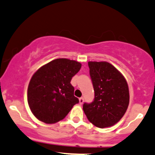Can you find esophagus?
<instances>
[{
    "label": "esophagus",
    "instance_id": "esophagus-1",
    "mask_svg": "<svg viewBox=\"0 0 155 155\" xmlns=\"http://www.w3.org/2000/svg\"><path fill=\"white\" fill-rule=\"evenodd\" d=\"M79 103L80 104H82L83 102H84V98H83V97H80V98L79 99Z\"/></svg>",
    "mask_w": 155,
    "mask_h": 155
}]
</instances>
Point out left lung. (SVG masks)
<instances>
[{"mask_svg":"<svg viewBox=\"0 0 155 155\" xmlns=\"http://www.w3.org/2000/svg\"><path fill=\"white\" fill-rule=\"evenodd\" d=\"M88 67L94 99L91 103H84L83 110L95 126H112L121 120L128 108V84L122 73L107 61H89Z\"/></svg>","mask_w":155,"mask_h":155,"instance_id":"8db88e82","label":"left lung"}]
</instances>
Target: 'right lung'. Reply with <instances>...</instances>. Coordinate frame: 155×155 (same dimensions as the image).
Segmentation results:
<instances>
[{
  "mask_svg": "<svg viewBox=\"0 0 155 155\" xmlns=\"http://www.w3.org/2000/svg\"><path fill=\"white\" fill-rule=\"evenodd\" d=\"M81 67V63L74 60L57 58L34 73L27 89V101L38 120L48 124L56 123L79 103L71 81Z\"/></svg>",
  "mask_w": 155,
  "mask_h": 155,
  "instance_id": "obj_1",
  "label": "right lung"
}]
</instances>
